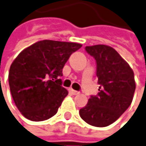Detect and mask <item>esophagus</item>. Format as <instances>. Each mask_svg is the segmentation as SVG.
I'll list each match as a JSON object with an SVG mask.
<instances>
[{
  "label": "esophagus",
  "instance_id": "obj_1",
  "mask_svg": "<svg viewBox=\"0 0 146 146\" xmlns=\"http://www.w3.org/2000/svg\"><path fill=\"white\" fill-rule=\"evenodd\" d=\"M69 92L72 93V94H74V95H78L79 93H80V92L75 91V90H74V89H70V90H69Z\"/></svg>",
  "mask_w": 146,
  "mask_h": 146
}]
</instances>
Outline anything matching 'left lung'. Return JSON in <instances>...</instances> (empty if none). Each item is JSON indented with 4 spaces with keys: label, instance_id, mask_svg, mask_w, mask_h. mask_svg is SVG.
Listing matches in <instances>:
<instances>
[{
    "label": "left lung",
    "instance_id": "left-lung-1",
    "mask_svg": "<svg viewBox=\"0 0 146 146\" xmlns=\"http://www.w3.org/2000/svg\"><path fill=\"white\" fill-rule=\"evenodd\" d=\"M97 63L100 85L97 96H91L80 110L81 119L96 127H106L115 122L130 106L136 88L134 72L129 64L111 46H86Z\"/></svg>",
    "mask_w": 146,
    "mask_h": 146
}]
</instances>
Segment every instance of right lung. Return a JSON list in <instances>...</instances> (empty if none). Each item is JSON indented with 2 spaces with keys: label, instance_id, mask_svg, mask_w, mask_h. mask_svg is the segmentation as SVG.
Masks as SVG:
<instances>
[{
  "label": "right lung",
  "instance_id": "1",
  "mask_svg": "<svg viewBox=\"0 0 146 146\" xmlns=\"http://www.w3.org/2000/svg\"><path fill=\"white\" fill-rule=\"evenodd\" d=\"M82 46L74 42L44 40L22 50L10 66L8 82L18 110L32 121L57 113L68 94L61 86L62 69L70 55Z\"/></svg>",
  "mask_w": 146,
  "mask_h": 146
}]
</instances>
